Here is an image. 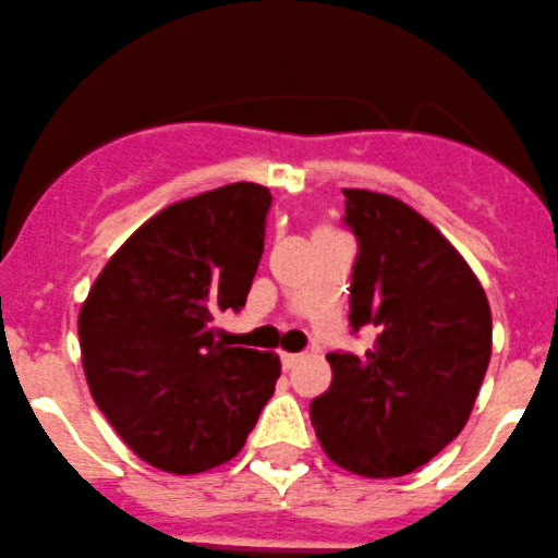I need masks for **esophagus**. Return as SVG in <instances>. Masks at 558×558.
<instances>
[{
	"mask_svg": "<svg viewBox=\"0 0 558 558\" xmlns=\"http://www.w3.org/2000/svg\"><path fill=\"white\" fill-rule=\"evenodd\" d=\"M301 359H304V355H301V353H282V367L284 369H293L295 364L301 362Z\"/></svg>",
	"mask_w": 558,
	"mask_h": 558,
	"instance_id": "obj_1",
	"label": "esophagus"
}]
</instances>
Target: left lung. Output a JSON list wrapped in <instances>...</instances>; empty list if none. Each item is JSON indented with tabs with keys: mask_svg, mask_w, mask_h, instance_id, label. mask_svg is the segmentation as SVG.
Masks as SVG:
<instances>
[{
	"mask_svg": "<svg viewBox=\"0 0 558 558\" xmlns=\"http://www.w3.org/2000/svg\"><path fill=\"white\" fill-rule=\"evenodd\" d=\"M342 194L359 238L350 323L373 326L375 342L364 355H326L333 378L310 416L331 463L391 480L469 422L490 364V304L463 254L411 205L367 189Z\"/></svg>",
	"mask_w": 558,
	"mask_h": 558,
	"instance_id": "left-lung-1",
	"label": "left lung"
}]
</instances>
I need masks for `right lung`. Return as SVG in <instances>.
Masks as SVG:
<instances>
[{
	"label": "right lung",
	"instance_id": "add662e5",
	"mask_svg": "<svg viewBox=\"0 0 558 558\" xmlns=\"http://www.w3.org/2000/svg\"><path fill=\"white\" fill-rule=\"evenodd\" d=\"M270 191L230 183L147 219L78 312L89 395L153 469L203 474L235 458L274 395L276 353L230 348L216 317L246 304Z\"/></svg>",
	"mask_w": 558,
	"mask_h": 558
}]
</instances>
